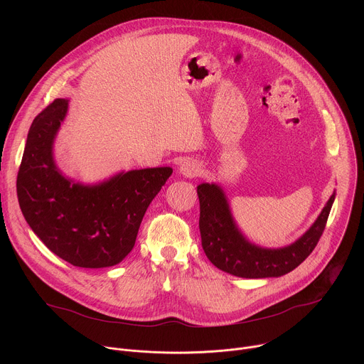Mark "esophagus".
<instances>
[{"label": "esophagus", "instance_id": "obj_1", "mask_svg": "<svg viewBox=\"0 0 364 364\" xmlns=\"http://www.w3.org/2000/svg\"><path fill=\"white\" fill-rule=\"evenodd\" d=\"M180 174L187 178H193L201 174V166L196 160H184L178 168Z\"/></svg>", "mask_w": 364, "mask_h": 364}]
</instances>
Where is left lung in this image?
<instances>
[{
	"label": "left lung",
	"instance_id": "1",
	"mask_svg": "<svg viewBox=\"0 0 364 364\" xmlns=\"http://www.w3.org/2000/svg\"><path fill=\"white\" fill-rule=\"evenodd\" d=\"M201 246L209 261L239 278H278L294 271L317 246L336 198L331 194L317 220L299 239L284 247L257 246L237 228L228 197L216 183L197 186Z\"/></svg>",
	"mask_w": 364,
	"mask_h": 364
}]
</instances>
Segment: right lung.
<instances>
[{
	"instance_id": "add662e5",
	"label": "right lung",
	"mask_w": 364,
	"mask_h": 364,
	"mask_svg": "<svg viewBox=\"0 0 364 364\" xmlns=\"http://www.w3.org/2000/svg\"><path fill=\"white\" fill-rule=\"evenodd\" d=\"M69 109L56 99L28 131L17 176L23 216L37 237L63 261L79 268H108L132 250L139 225L171 167L118 173L96 184L66 177L53 145Z\"/></svg>"
}]
</instances>
